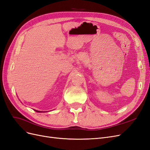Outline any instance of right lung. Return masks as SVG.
Returning <instances> with one entry per match:
<instances>
[{
    "instance_id": "1",
    "label": "right lung",
    "mask_w": 150,
    "mask_h": 150,
    "mask_svg": "<svg viewBox=\"0 0 150 150\" xmlns=\"http://www.w3.org/2000/svg\"><path fill=\"white\" fill-rule=\"evenodd\" d=\"M35 112H40V111H37V110H34Z\"/></svg>"
}]
</instances>
